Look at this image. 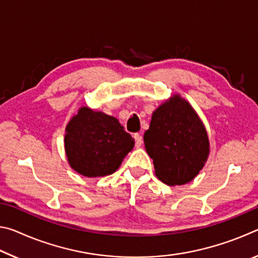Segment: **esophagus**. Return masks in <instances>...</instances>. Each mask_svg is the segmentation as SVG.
Wrapping results in <instances>:
<instances>
[{"instance_id":"esophagus-1","label":"esophagus","mask_w":258,"mask_h":258,"mask_svg":"<svg viewBox=\"0 0 258 258\" xmlns=\"http://www.w3.org/2000/svg\"><path fill=\"white\" fill-rule=\"evenodd\" d=\"M134 139H135V147H141L143 140L142 137L140 134H134Z\"/></svg>"}]
</instances>
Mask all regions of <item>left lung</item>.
I'll return each instance as SVG.
<instances>
[{"mask_svg":"<svg viewBox=\"0 0 258 258\" xmlns=\"http://www.w3.org/2000/svg\"><path fill=\"white\" fill-rule=\"evenodd\" d=\"M143 140L157 177L168 185L194 180L208 158L206 128L191 104L178 94L154 111Z\"/></svg>","mask_w":258,"mask_h":258,"instance_id":"left-lung-1","label":"left lung"}]
</instances>
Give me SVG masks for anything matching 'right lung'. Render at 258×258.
<instances>
[{
	"label": "right lung",
	"instance_id": "right-lung-1",
	"mask_svg": "<svg viewBox=\"0 0 258 258\" xmlns=\"http://www.w3.org/2000/svg\"><path fill=\"white\" fill-rule=\"evenodd\" d=\"M63 141L71 167L87 177L115 173L134 147V139L118 119L87 107L69 121Z\"/></svg>",
	"mask_w": 258,
	"mask_h": 258
}]
</instances>
